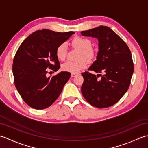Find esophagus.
Returning <instances> with one entry per match:
<instances>
[{
  "label": "esophagus",
  "mask_w": 148,
  "mask_h": 148,
  "mask_svg": "<svg viewBox=\"0 0 148 148\" xmlns=\"http://www.w3.org/2000/svg\"><path fill=\"white\" fill-rule=\"evenodd\" d=\"M79 74L78 73H76V72H73V73H71V76L72 77H76L77 75H78Z\"/></svg>",
  "instance_id": "esophagus-1"
}]
</instances>
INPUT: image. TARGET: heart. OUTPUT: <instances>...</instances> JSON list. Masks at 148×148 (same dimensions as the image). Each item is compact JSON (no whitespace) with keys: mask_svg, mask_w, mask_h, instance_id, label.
Returning a JSON list of instances; mask_svg holds the SVG:
<instances>
[{"mask_svg":"<svg viewBox=\"0 0 148 148\" xmlns=\"http://www.w3.org/2000/svg\"><path fill=\"white\" fill-rule=\"evenodd\" d=\"M72 46L80 49L76 61H67L62 65L63 71L69 72H77L85 68L88 61H92L96 56L95 49L92 47V42L88 39L76 37L72 40ZM67 48L65 42H62L56 49V55L59 60L64 61L67 57Z\"/></svg>","mask_w":148,"mask_h":148,"instance_id":"obj_1","label":"heart"}]
</instances>
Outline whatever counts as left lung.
I'll return each instance as SVG.
<instances>
[{
    "label": "left lung",
    "mask_w": 148,
    "mask_h": 148,
    "mask_svg": "<svg viewBox=\"0 0 148 148\" xmlns=\"http://www.w3.org/2000/svg\"><path fill=\"white\" fill-rule=\"evenodd\" d=\"M83 36L95 37L99 51L97 60L88 69L97 73H81L84 82L81 92L90 104L97 108L114 105L127 92L134 72V63L127 44L114 31L106 26L82 31ZM100 75L101 79H97Z\"/></svg>",
    "instance_id": "obj_1"
}]
</instances>
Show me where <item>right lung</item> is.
I'll list each match as a JSON object with an SVG mask.
<instances>
[{"label": "right lung", "mask_w": 148, "mask_h": 148, "mask_svg": "<svg viewBox=\"0 0 148 148\" xmlns=\"http://www.w3.org/2000/svg\"><path fill=\"white\" fill-rule=\"evenodd\" d=\"M74 34L42 29L28 36L19 47L13 60L14 82L22 99L36 109L48 108L58 99L71 77L69 72L46 76L48 68L56 72L60 67L56 49Z\"/></svg>", "instance_id": "1"}]
</instances>
